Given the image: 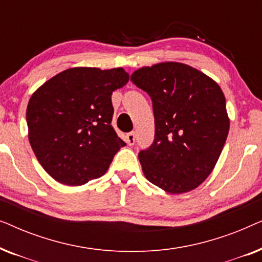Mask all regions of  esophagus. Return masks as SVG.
Returning <instances> with one entry per match:
<instances>
[{
	"mask_svg": "<svg viewBox=\"0 0 262 262\" xmlns=\"http://www.w3.org/2000/svg\"><path fill=\"white\" fill-rule=\"evenodd\" d=\"M125 139H126V143L128 145H134L136 143L135 132H128V134L126 135V137H125Z\"/></svg>",
	"mask_w": 262,
	"mask_h": 262,
	"instance_id": "34e87169",
	"label": "esophagus"
}]
</instances>
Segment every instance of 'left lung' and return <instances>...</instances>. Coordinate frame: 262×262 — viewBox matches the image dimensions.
<instances>
[{
	"mask_svg": "<svg viewBox=\"0 0 262 262\" xmlns=\"http://www.w3.org/2000/svg\"><path fill=\"white\" fill-rule=\"evenodd\" d=\"M130 80L151 98L155 117L154 142L138 154L145 178L174 194L198 187L212 171L228 137L220 85L175 62L142 68Z\"/></svg>",
	"mask_w": 262,
	"mask_h": 262,
	"instance_id": "left-lung-1",
	"label": "left lung"
}]
</instances>
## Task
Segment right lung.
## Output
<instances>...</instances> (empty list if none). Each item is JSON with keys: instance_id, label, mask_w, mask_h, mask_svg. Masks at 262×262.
Wrapping results in <instances>:
<instances>
[{"instance_id": "right-lung-1", "label": "right lung", "mask_w": 262, "mask_h": 262, "mask_svg": "<svg viewBox=\"0 0 262 262\" xmlns=\"http://www.w3.org/2000/svg\"><path fill=\"white\" fill-rule=\"evenodd\" d=\"M117 68H73L32 95L28 138L39 163L60 184L80 186L102 177L121 146L112 127V92L127 83Z\"/></svg>"}]
</instances>
